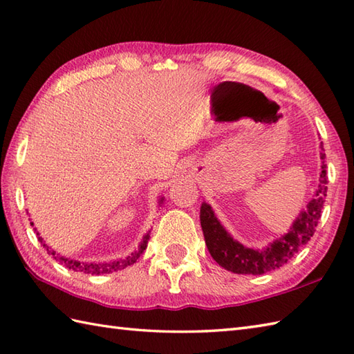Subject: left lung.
<instances>
[{
	"label": "left lung",
	"instance_id": "8db88e82",
	"mask_svg": "<svg viewBox=\"0 0 354 354\" xmlns=\"http://www.w3.org/2000/svg\"><path fill=\"white\" fill-rule=\"evenodd\" d=\"M321 175L319 185L313 199L307 204V209L299 213L297 221L293 222L290 231L281 239L275 240L265 250H251L242 243L236 242L217 221L214 212L208 204L202 202L201 205V227L204 231L205 243L212 257L222 268L234 274H252L261 275L269 270L281 268L288 263L301 248L309 242L317 231V225L321 217V209L324 207L327 196V170H326V153L321 142Z\"/></svg>",
	"mask_w": 354,
	"mask_h": 354
}]
</instances>
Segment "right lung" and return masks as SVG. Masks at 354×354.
Masks as SVG:
<instances>
[{"label":"right lung","mask_w":354,"mask_h":354,"mask_svg":"<svg viewBox=\"0 0 354 354\" xmlns=\"http://www.w3.org/2000/svg\"><path fill=\"white\" fill-rule=\"evenodd\" d=\"M161 202H162V199L160 201V204H161ZM32 225H33V223H32ZM36 234L39 236V232H36ZM37 239H39V242L42 243V246L45 248V250L48 251V254H51L53 257H55L56 261L62 263V265H64L65 268H68V269H71V270H76V272H85V274L100 275V274H109V272H112V270L124 269V268H127V266L133 265V263L137 261L140 255L142 254V251L146 250L147 240H149V234H146L145 239H142V243L140 245L138 251H135V252H132L131 255H127V257L123 259V260H117V261H111V263H80V261H77V260L65 259V257H62V255H57L55 251H51L50 248L42 242L41 237H37Z\"/></svg>","instance_id":"1"}]
</instances>
